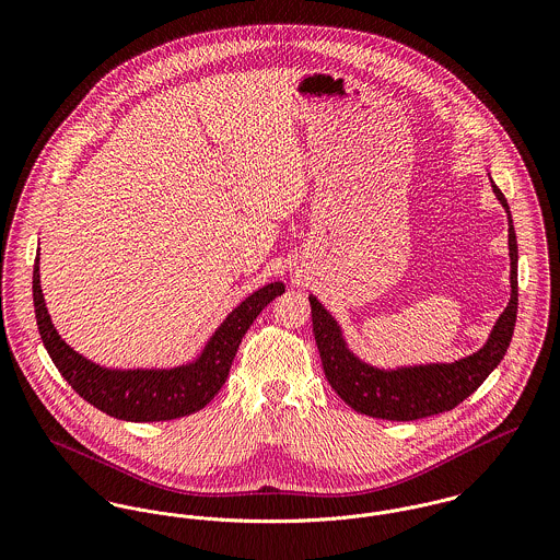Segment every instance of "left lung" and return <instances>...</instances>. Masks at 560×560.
Listing matches in <instances>:
<instances>
[{"label": "left lung", "instance_id": "obj_1", "mask_svg": "<svg viewBox=\"0 0 560 560\" xmlns=\"http://www.w3.org/2000/svg\"><path fill=\"white\" fill-rule=\"evenodd\" d=\"M491 189L509 215L511 300L477 353L451 364H418L395 371L377 369L362 362L347 347L340 325L317 298H308L323 373L336 395L355 411L400 422L448 411L468 399L504 358L517 319V240L504 194L493 180Z\"/></svg>", "mask_w": 560, "mask_h": 560}]
</instances>
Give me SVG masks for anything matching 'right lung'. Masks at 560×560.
<instances>
[{
    "label": "right lung",
    "mask_w": 560,
    "mask_h": 560,
    "mask_svg": "<svg viewBox=\"0 0 560 560\" xmlns=\"http://www.w3.org/2000/svg\"><path fill=\"white\" fill-rule=\"evenodd\" d=\"M34 311L43 345L56 369L71 388L96 409L129 422H160L189 416L202 409L224 386L241 338L260 311L284 293L282 282L265 284L245 298L240 306L215 329L202 353L176 369H103L73 351L56 331L45 306L38 256L34 260Z\"/></svg>",
    "instance_id": "add662e5"
}]
</instances>
